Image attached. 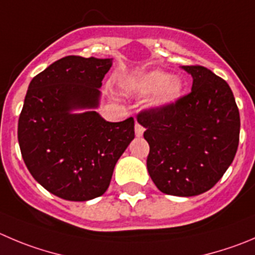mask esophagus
Masks as SVG:
<instances>
[{
    "label": "esophagus",
    "mask_w": 255,
    "mask_h": 255,
    "mask_svg": "<svg viewBox=\"0 0 255 255\" xmlns=\"http://www.w3.org/2000/svg\"><path fill=\"white\" fill-rule=\"evenodd\" d=\"M135 134L139 137L142 136V134H144V128L139 123H135Z\"/></svg>",
    "instance_id": "obj_1"
}]
</instances>
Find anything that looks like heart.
Returning a JSON list of instances; mask_svg holds the SVG:
<instances>
[{"instance_id":"heart-1","label":"heart","mask_w":255,"mask_h":255,"mask_svg":"<svg viewBox=\"0 0 255 255\" xmlns=\"http://www.w3.org/2000/svg\"><path fill=\"white\" fill-rule=\"evenodd\" d=\"M134 87L141 94L156 91L152 104L164 106L178 100L183 91V82L179 77L170 76L164 71H151L135 82Z\"/></svg>"}]
</instances>
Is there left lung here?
Masks as SVG:
<instances>
[{"label":"left lung","mask_w":255,"mask_h":255,"mask_svg":"<svg viewBox=\"0 0 255 255\" xmlns=\"http://www.w3.org/2000/svg\"><path fill=\"white\" fill-rule=\"evenodd\" d=\"M193 77L188 95L169 105L142 110L150 151L146 166L168 195L194 196L220 180L234 160L241 118L232 89L207 67L183 66Z\"/></svg>","instance_id":"1"}]
</instances>
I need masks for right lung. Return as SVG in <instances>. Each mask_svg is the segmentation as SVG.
<instances>
[{
  "label": "right lung",
  "instance_id": "add662e5",
  "mask_svg": "<svg viewBox=\"0 0 255 255\" xmlns=\"http://www.w3.org/2000/svg\"><path fill=\"white\" fill-rule=\"evenodd\" d=\"M113 59L66 56L30 82L18 144L31 175L53 195L86 202L108 190L116 162L135 137L134 119L109 123L96 111Z\"/></svg>",
  "mask_w": 255,
  "mask_h": 255
}]
</instances>
